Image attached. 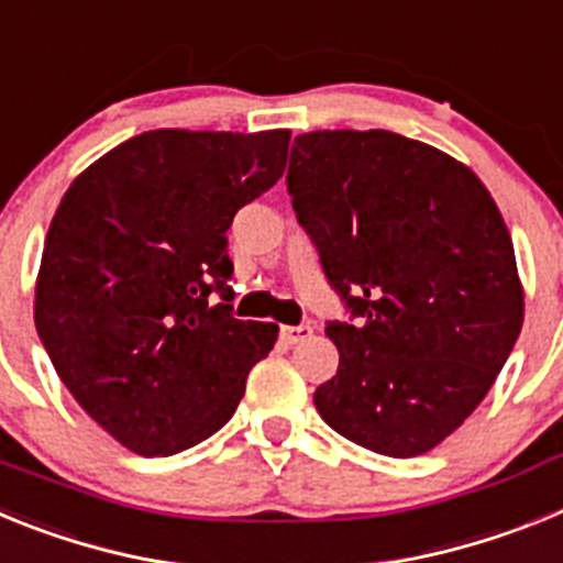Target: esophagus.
<instances>
[{"label":"esophagus","mask_w":563,"mask_h":563,"mask_svg":"<svg viewBox=\"0 0 563 563\" xmlns=\"http://www.w3.org/2000/svg\"><path fill=\"white\" fill-rule=\"evenodd\" d=\"M312 335V327L310 324H298V327H282V341L287 346H296V343L307 341Z\"/></svg>","instance_id":"34e87169"}]
</instances>
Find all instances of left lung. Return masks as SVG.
<instances>
[{
    "instance_id": "8db88e82",
    "label": "left lung",
    "mask_w": 563,
    "mask_h": 563,
    "mask_svg": "<svg viewBox=\"0 0 563 563\" xmlns=\"http://www.w3.org/2000/svg\"><path fill=\"white\" fill-rule=\"evenodd\" d=\"M287 188L355 324L312 395L332 431L420 456L485 400L525 321L514 239L485 183L386 129L298 134Z\"/></svg>"
}]
</instances>
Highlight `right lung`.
<instances>
[{
	"label": "right lung",
	"mask_w": 563,
	"mask_h": 563,
	"mask_svg": "<svg viewBox=\"0 0 563 563\" xmlns=\"http://www.w3.org/2000/svg\"><path fill=\"white\" fill-rule=\"evenodd\" d=\"M287 146L290 129H154L64 191L33 318L64 386L123 449L172 456L220 431L273 350L278 324L231 316L225 231L276 186Z\"/></svg>",
	"instance_id": "right-lung-1"
}]
</instances>
